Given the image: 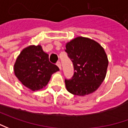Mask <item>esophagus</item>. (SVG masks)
Listing matches in <instances>:
<instances>
[{
  "mask_svg": "<svg viewBox=\"0 0 128 128\" xmlns=\"http://www.w3.org/2000/svg\"><path fill=\"white\" fill-rule=\"evenodd\" d=\"M56 65L58 66V67L60 68V69L62 68V65H61V63H60V62H58L57 63H56Z\"/></svg>",
  "mask_w": 128,
  "mask_h": 128,
  "instance_id": "34e87169",
  "label": "esophagus"
}]
</instances>
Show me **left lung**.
Returning <instances> with one entry per match:
<instances>
[{
  "instance_id": "left-lung-1",
  "label": "left lung",
  "mask_w": 128,
  "mask_h": 128,
  "mask_svg": "<svg viewBox=\"0 0 128 128\" xmlns=\"http://www.w3.org/2000/svg\"><path fill=\"white\" fill-rule=\"evenodd\" d=\"M65 52L74 69L72 78L65 79L67 90L85 96L97 90L105 79L108 65L104 48L91 39L78 37L66 43Z\"/></svg>"
}]
</instances>
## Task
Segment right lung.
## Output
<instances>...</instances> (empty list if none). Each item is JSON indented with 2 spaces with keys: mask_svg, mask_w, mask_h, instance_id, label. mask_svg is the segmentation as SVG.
I'll use <instances>...</instances> for the list:
<instances>
[{
  "mask_svg": "<svg viewBox=\"0 0 128 128\" xmlns=\"http://www.w3.org/2000/svg\"><path fill=\"white\" fill-rule=\"evenodd\" d=\"M59 70L56 65L49 61V55L40 45H31L22 50L14 65L16 77L32 90L45 87L52 74Z\"/></svg>",
  "mask_w": 128,
  "mask_h": 128,
  "instance_id": "obj_1",
  "label": "right lung"
}]
</instances>
